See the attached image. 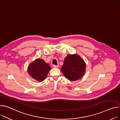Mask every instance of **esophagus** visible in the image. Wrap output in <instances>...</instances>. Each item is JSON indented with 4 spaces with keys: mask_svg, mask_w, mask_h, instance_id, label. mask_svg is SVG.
<instances>
[{
    "mask_svg": "<svg viewBox=\"0 0 120 120\" xmlns=\"http://www.w3.org/2000/svg\"><path fill=\"white\" fill-rule=\"evenodd\" d=\"M52 67L54 68H59L58 65H56V64H53L52 65Z\"/></svg>",
    "mask_w": 120,
    "mask_h": 120,
    "instance_id": "esophagus-1",
    "label": "esophagus"
}]
</instances>
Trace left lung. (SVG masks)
<instances>
[{
	"mask_svg": "<svg viewBox=\"0 0 120 120\" xmlns=\"http://www.w3.org/2000/svg\"><path fill=\"white\" fill-rule=\"evenodd\" d=\"M86 68L83 59L77 54H68L64 60L61 70L65 77L70 81H75L82 78Z\"/></svg>",
	"mask_w": 120,
	"mask_h": 120,
	"instance_id": "obj_1",
	"label": "left lung"
}]
</instances>
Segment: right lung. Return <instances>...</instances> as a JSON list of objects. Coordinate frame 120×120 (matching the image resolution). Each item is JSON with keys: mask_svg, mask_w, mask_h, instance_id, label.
Here are the masks:
<instances>
[{"mask_svg": "<svg viewBox=\"0 0 120 120\" xmlns=\"http://www.w3.org/2000/svg\"><path fill=\"white\" fill-rule=\"evenodd\" d=\"M51 69V67L42 59H38L31 63L28 72L31 78L41 82L44 80Z\"/></svg>", "mask_w": 120, "mask_h": 120, "instance_id": "right-lung-1", "label": "right lung"}]
</instances>
